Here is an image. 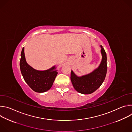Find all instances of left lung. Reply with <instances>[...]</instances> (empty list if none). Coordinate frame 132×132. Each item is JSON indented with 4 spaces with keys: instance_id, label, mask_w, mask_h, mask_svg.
Segmentation results:
<instances>
[{
    "instance_id": "8db88e82",
    "label": "left lung",
    "mask_w": 132,
    "mask_h": 132,
    "mask_svg": "<svg viewBox=\"0 0 132 132\" xmlns=\"http://www.w3.org/2000/svg\"><path fill=\"white\" fill-rule=\"evenodd\" d=\"M102 60L96 69L91 72L78 76L72 70L71 71L70 79L73 88L78 92L88 95L98 89L104 81L107 71L106 54L104 49L100 45Z\"/></svg>"
}]
</instances>
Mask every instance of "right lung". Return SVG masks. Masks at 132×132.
Masks as SVG:
<instances>
[{"mask_svg": "<svg viewBox=\"0 0 132 132\" xmlns=\"http://www.w3.org/2000/svg\"><path fill=\"white\" fill-rule=\"evenodd\" d=\"M24 48L21 53L20 62V70L26 82L35 92H44L52 87L58 73L55 66L45 70H36L26 62Z\"/></svg>", "mask_w": 132, "mask_h": 132, "instance_id": "right-lung-1", "label": "right lung"}]
</instances>
